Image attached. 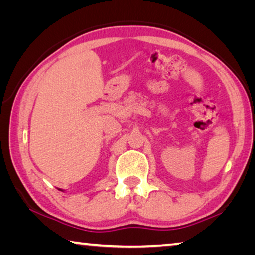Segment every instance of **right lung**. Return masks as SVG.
<instances>
[{"label":"right lung","instance_id":"right-lung-1","mask_svg":"<svg viewBox=\"0 0 255 255\" xmlns=\"http://www.w3.org/2000/svg\"><path fill=\"white\" fill-rule=\"evenodd\" d=\"M59 190H60V189H59Z\"/></svg>","mask_w":255,"mask_h":255}]
</instances>
